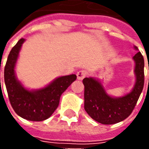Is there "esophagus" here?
Here are the masks:
<instances>
[{
	"label": "esophagus",
	"instance_id": "esophagus-1",
	"mask_svg": "<svg viewBox=\"0 0 149 149\" xmlns=\"http://www.w3.org/2000/svg\"><path fill=\"white\" fill-rule=\"evenodd\" d=\"M86 75H87V72L84 70H80L77 72V77L78 80H83L86 77Z\"/></svg>",
	"mask_w": 149,
	"mask_h": 149
}]
</instances>
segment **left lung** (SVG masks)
I'll return each mask as SVG.
<instances>
[{
	"label": "left lung",
	"mask_w": 149,
	"mask_h": 149,
	"mask_svg": "<svg viewBox=\"0 0 149 149\" xmlns=\"http://www.w3.org/2000/svg\"><path fill=\"white\" fill-rule=\"evenodd\" d=\"M135 49L137 50L136 47ZM133 60L136 83L132 90L124 97H110L100 82L94 78L85 77L83 80L84 109L94 120L103 125H113L125 120L133 111L144 83V57L138 52Z\"/></svg>",
	"instance_id": "obj_1"
}]
</instances>
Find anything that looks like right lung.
<instances>
[{"label":"right lung","instance_id":"add662e5","mask_svg":"<svg viewBox=\"0 0 149 149\" xmlns=\"http://www.w3.org/2000/svg\"><path fill=\"white\" fill-rule=\"evenodd\" d=\"M24 42L23 38L19 40L8 54L4 72L5 86L10 104L18 116L28 120L42 121L50 117L57 109L61 94L76 81L77 76L60 77L48 86L37 90L26 89L15 74L16 63Z\"/></svg>","mask_w":149,"mask_h":149}]
</instances>
